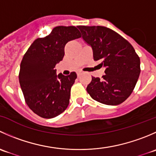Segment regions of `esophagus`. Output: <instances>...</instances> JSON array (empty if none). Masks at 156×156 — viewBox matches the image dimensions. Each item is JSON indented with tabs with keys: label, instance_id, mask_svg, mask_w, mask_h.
<instances>
[{
	"label": "esophagus",
	"instance_id": "1",
	"mask_svg": "<svg viewBox=\"0 0 156 156\" xmlns=\"http://www.w3.org/2000/svg\"><path fill=\"white\" fill-rule=\"evenodd\" d=\"M80 74H81V73H80V72H77V76H79V75H80Z\"/></svg>",
	"mask_w": 156,
	"mask_h": 156
}]
</instances>
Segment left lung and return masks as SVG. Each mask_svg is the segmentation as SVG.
I'll list each match as a JSON object with an SVG mask.
<instances>
[{
	"instance_id": "obj_1",
	"label": "left lung",
	"mask_w": 156,
	"mask_h": 156,
	"mask_svg": "<svg viewBox=\"0 0 156 156\" xmlns=\"http://www.w3.org/2000/svg\"><path fill=\"white\" fill-rule=\"evenodd\" d=\"M84 41L91 46L94 59L106 67L102 78L92 77L87 91L99 103L119 105L129 97L140 73V60L125 38L105 26H78Z\"/></svg>"
}]
</instances>
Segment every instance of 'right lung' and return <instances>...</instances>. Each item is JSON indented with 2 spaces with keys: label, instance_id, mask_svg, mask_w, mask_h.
I'll list each match as a JSON object with an SVG mask.
<instances>
[{
  "label": "right lung",
  "instance_id": "right-lung-1",
  "mask_svg": "<svg viewBox=\"0 0 156 156\" xmlns=\"http://www.w3.org/2000/svg\"><path fill=\"white\" fill-rule=\"evenodd\" d=\"M81 37L75 26H56L46 37L34 41L23 56L19 73L25 101L33 112L52 119L68 107L71 88L77 75H56V63L62 60L66 44Z\"/></svg>",
  "mask_w": 156,
  "mask_h": 156
}]
</instances>
